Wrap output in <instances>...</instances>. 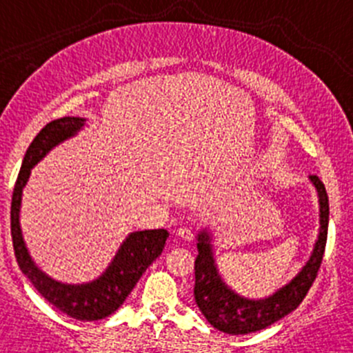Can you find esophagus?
<instances>
[{
    "label": "esophagus",
    "instance_id": "34e87169",
    "mask_svg": "<svg viewBox=\"0 0 353 353\" xmlns=\"http://www.w3.org/2000/svg\"><path fill=\"white\" fill-rule=\"evenodd\" d=\"M177 236H179L181 239H184V241H191V239H193V231L188 228H179L177 229Z\"/></svg>",
    "mask_w": 353,
    "mask_h": 353
}]
</instances>
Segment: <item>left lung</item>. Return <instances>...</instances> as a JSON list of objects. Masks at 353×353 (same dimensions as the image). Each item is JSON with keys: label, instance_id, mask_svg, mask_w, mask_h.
I'll list each match as a JSON object with an SVG mask.
<instances>
[{"label": "left lung", "instance_id": "8db88e82", "mask_svg": "<svg viewBox=\"0 0 353 353\" xmlns=\"http://www.w3.org/2000/svg\"><path fill=\"white\" fill-rule=\"evenodd\" d=\"M310 183L317 190L321 212L319 236L314 245L312 255L288 285L279 288L268 299L250 300L232 292L219 274L212 250V234L207 229L200 231L196 243L198 255L194 260V302L215 330L228 334L255 333L278 323L303 302L310 286L316 281L317 271L323 262L330 222L326 188L317 176H310Z\"/></svg>", "mask_w": 353, "mask_h": 353}]
</instances>
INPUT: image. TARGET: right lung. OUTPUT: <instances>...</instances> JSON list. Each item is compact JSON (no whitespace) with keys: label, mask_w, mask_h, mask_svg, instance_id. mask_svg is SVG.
Wrapping results in <instances>:
<instances>
[{"label":"right lung","mask_w":353,"mask_h":353,"mask_svg":"<svg viewBox=\"0 0 353 353\" xmlns=\"http://www.w3.org/2000/svg\"><path fill=\"white\" fill-rule=\"evenodd\" d=\"M85 119L61 117L44 125L27 148L17 177L12 196V239L17 262L23 274L29 278L34 288L53 307L77 321H100L114 314L124 303L129 293L139 281L153 260L162 253L169 232L165 229L131 232L122 241L107 271L98 279L84 285H65L44 274L30 259L29 250L20 229V203L22 191L30 176V169L46 157L53 146L72 138L84 128Z\"/></svg>","instance_id":"obj_1"}]
</instances>
